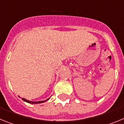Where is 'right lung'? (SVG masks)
Segmentation results:
<instances>
[{
  "label": "right lung",
  "instance_id": "right-lung-1",
  "mask_svg": "<svg viewBox=\"0 0 124 124\" xmlns=\"http://www.w3.org/2000/svg\"><path fill=\"white\" fill-rule=\"evenodd\" d=\"M50 99V98L48 99H47L46 100H45V101H37V102H33V101H28L27 100V99H25V98H22V100L23 101L26 102H28L30 103V104H40V103H43V102H45L47 101H48Z\"/></svg>",
  "mask_w": 124,
  "mask_h": 124
}]
</instances>
